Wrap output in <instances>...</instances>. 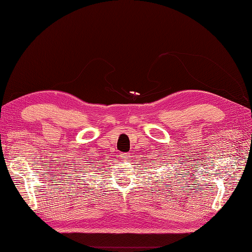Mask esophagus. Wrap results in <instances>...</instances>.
Returning <instances> with one entry per match:
<instances>
[{"label":"esophagus","mask_w":252,"mask_h":252,"mask_svg":"<svg viewBox=\"0 0 252 252\" xmlns=\"http://www.w3.org/2000/svg\"><path fill=\"white\" fill-rule=\"evenodd\" d=\"M130 158L131 157L129 153H123V155H121V158H123V161H128Z\"/></svg>","instance_id":"34e87169"}]
</instances>
